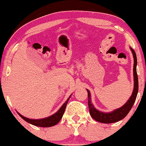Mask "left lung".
Instances as JSON below:
<instances>
[{"label":"left lung","instance_id":"1","mask_svg":"<svg viewBox=\"0 0 146 146\" xmlns=\"http://www.w3.org/2000/svg\"><path fill=\"white\" fill-rule=\"evenodd\" d=\"M132 56L134 58V65H133V76H134V88L133 90L130 98L128 100L125 102L124 105L122 106L120 108H117L114 110L113 111L110 112V113H104V112L100 111L95 108L94 105L91 102V95H90V91L86 89L88 92V108H89V112L90 116L93 117L95 121L101 122L104 123H111L117 122L128 115L130 110H131L132 106L136 100L137 93H138L139 88V82H138V76L137 73V56L135 51L130 47Z\"/></svg>","mask_w":146,"mask_h":146}]
</instances>
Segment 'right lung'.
Masks as SVG:
<instances>
[{
    "label": "right lung",
    "instance_id": "add662e5",
    "mask_svg": "<svg viewBox=\"0 0 146 146\" xmlns=\"http://www.w3.org/2000/svg\"><path fill=\"white\" fill-rule=\"evenodd\" d=\"M71 95H70L69 98L67 99L65 103L63 104V105L60 107V108L56 113H54L53 115H51V116L45 117L43 119H29L27 117H25L22 115L21 114H20L18 112H17L18 115H20V117H22L25 121L28 122V123H31L33 125H36V126L38 127H51L53 126V125H56L60 121V119L62 117L64 113V110L66 109V106L67 105V103L69 100L70 98H71Z\"/></svg>",
    "mask_w": 146,
    "mask_h": 146
}]
</instances>
